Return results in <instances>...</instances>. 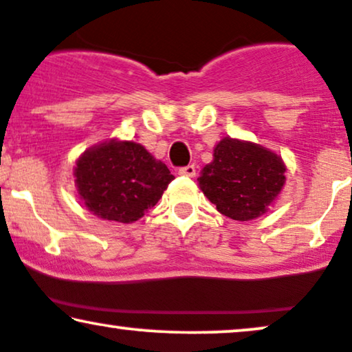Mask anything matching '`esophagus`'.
Returning a JSON list of instances; mask_svg holds the SVG:
<instances>
[{
  "label": "esophagus",
  "mask_w": 352,
  "mask_h": 352,
  "mask_svg": "<svg viewBox=\"0 0 352 352\" xmlns=\"http://www.w3.org/2000/svg\"><path fill=\"white\" fill-rule=\"evenodd\" d=\"M179 173L181 176H188V177H194L196 176V166H194V164H188V166H183V168H179Z\"/></svg>",
  "instance_id": "34e87169"
}]
</instances>
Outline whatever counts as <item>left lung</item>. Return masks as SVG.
Listing matches in <instances>:
<instances>
[{"instance_id":"obj_1","label":"left lung","mask_w":352,"mask_h":352,"mask_svg":"<svg viewBox=\"0 0 352 352\" xmlns=\"http://www.w3.org/2000/svg\"><path fill=\"white\" fill-rule=\"evenodd\" d=\"M280 156L256 143L225 137L215 145L199 188L228 219L248 222L266 214L285 183Z\"/></svg>"}]
</instances>
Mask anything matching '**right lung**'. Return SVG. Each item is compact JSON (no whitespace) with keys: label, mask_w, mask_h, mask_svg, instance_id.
I'll list each match as a JSON object with an SVG mask.
<instances>
[{"label":"right lung","mask_w":352,"mask_h":352,"mask_svg":"<svg viewBox=\"0 0 352 352\" xmlns=\"http://www.w3.org/2000/svg\"><path fill=\"white\" fill-rule=\"evenodd\" d=\"M173 179L166 164L140 143L127 140L91 146L75 166L78 194L88 210L120 223L142 219Z\"/></svg>","instance_id":"1"}]
</instances>
